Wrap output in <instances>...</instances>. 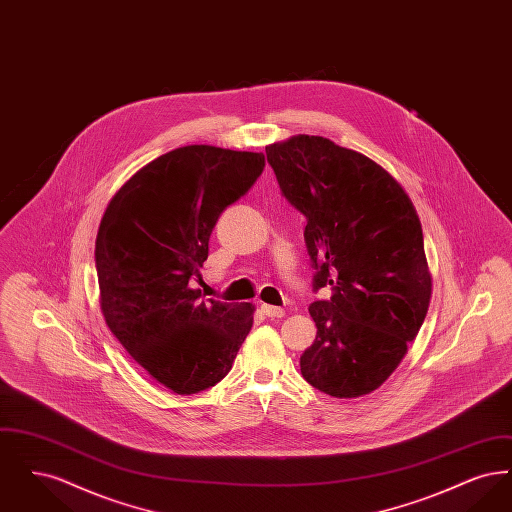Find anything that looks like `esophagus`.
I'll return each mask as SVG.
<instances>
[{
  "label": "esophagus",
  "mask_w": 512,
  "mask_h": 512,
  "mask_svg": "<svg viewBox=\"0 0 512 512\" xmlns=\"http://www.w3.org/2000/svg\"><path fill=\"white\" fill-rule=\"evenodd\" d=\"M261 311L270 318H282L286 315V311L282 307H274V305H267V303L261 305Z\"/></svg>",
  "instance_id": "obj_1"
}]
</instances>
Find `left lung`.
Returning <instances> with one entry per match:
<instances>
[{"instance_id": "1", "label": "left lung", "mask_w": 512, "mask_h": 512, "mask_svg": "<svg viewBox=\"0 0 512 512\" xmlns=\"http://www.w3.org/2000/svg\"><path fill=\"white\" fill-rule=\"evenodd\" d=\"M267 159L282 194L307 217L315 288L332 290L309 307L317 340L301 355V374L336 399L368 395L403 361L430 307L413 201L382 165L322 136L274 142Z\"/></svg>"}]
</instances>
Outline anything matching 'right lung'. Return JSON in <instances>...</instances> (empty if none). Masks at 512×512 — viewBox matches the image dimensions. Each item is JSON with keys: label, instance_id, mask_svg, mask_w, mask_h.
<instances>
[{"label": "right lung", "instance_id": "1", "mask_svg": "<svg viewBox=\"0 0 512 512\" xmlns=\"http://www.w3.org/2000/svg\"><path fill=\"white\" fill-rule=\"evenodd\" d=\"M263 167L255 151L178 147L132 174L101 217V313L132 359L172 393L220 382L253 326V303L203 301L192 282L220 213Z\"/></svg>", "mask_w": 512, "mask_h": 512}]
</instances>
